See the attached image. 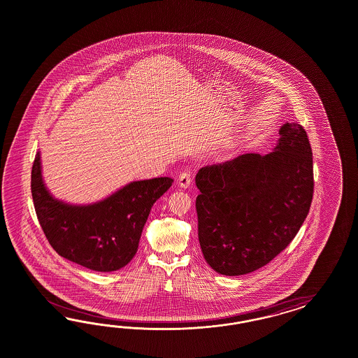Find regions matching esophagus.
<instances>
[{"label":"esophagus","instance_id":"1","mask_svg":"<svg viewBox=\"0 0 358 358\" xmlns=\"http://www.w3.org/2000/svg\"><path fill=\"white\" fill-rule=\"evenodd\" d=\"M178 185L184 189H187L190 185H192V174L190 172H182V173L178 176Z\"/></svg>","mask_w":358,"mask_h":358}]
</instances>
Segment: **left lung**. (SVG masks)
I'll return each mask as SVG.
<instances>
[{
	"instance_id": "left-lung-1",
	"label": "left lung",
	"mask_w": 358,
	"mask_h": 358,
	"mask_svg": "<svg viewBox=\"0 0 358 358\" xmlns=\"http://www.w3.org/2000/svg\"><path fill=\"white\" fill-rule=\"evenodd\" d=\"M280 135L268 155H240L195 176L198 238L219 274H248L271 262L310 211L314 171L307 134L298 123H285Z\"/></svg>"
}]
</instances>
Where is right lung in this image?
Wrapping results in <instances>:
<instances>
[{
  "label": "right lung",
  "instance_id": "add662e5",
  "mask_svg": "<svg viewBox=\"0 0 358 358\" xmlns=\"http://www.w3.org/2000/svg\"><path fill=\"white\" fill-rule=\"evenodd\" d=\"M171 177L132 181L89 205L56 199L44 184L41 152L31 171V194L44 235L62 257L94 271H120L135 256L153 203Z\"/></svg>",
  "mask_w": 358,
  "mask_h": 358
}]
</instances>
